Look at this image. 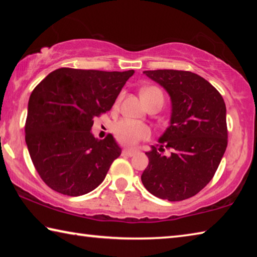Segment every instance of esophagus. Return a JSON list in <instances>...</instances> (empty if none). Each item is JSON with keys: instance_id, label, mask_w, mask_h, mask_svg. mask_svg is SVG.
Instances as JSON below:
<instances>
[{"instance_id": "esophagus-1", "label": "esophagus", "mask_w": 257, "mask_h": 257, "mask_svg": "<svg viewBox=\"0 0 257 257\" xmlns=\"http://www.w3.org/2000/svg\"><path fill=\"white\" fill-rule=\"evenodd\" d=\"M136 154V150H133V149H124L122 151V155L123 156H133Z\"/></svg>"}]
</instances>
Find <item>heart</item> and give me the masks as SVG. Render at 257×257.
I'll return each instance as SVG.
<instances>
[{
	"instance_id": "heart-1",
	"label": "heart",
	"mask_w": 257,
	"mask_h": 257,
	"mask_svg": "<svg viewBox=\"0 0 257 257\" xmlns=\"http://www.w3.org/2000/svg\"><path fill=\"white\" fill-rule=\"evenodd\" d=\"M153 92H161L156 87H146L141 92L142 98H144L146 95ZM113 132L115 134V137L123 145H136L138 142L143 141L150 137L151 132L150 128L145 123L138 122L130 119H122L118 121L113 127Z\"/></svg>"
}]
</instances>
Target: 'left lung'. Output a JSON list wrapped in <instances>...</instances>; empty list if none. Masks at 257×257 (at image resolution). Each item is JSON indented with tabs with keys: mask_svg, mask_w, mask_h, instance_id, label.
<instances>
[{
	"mask_svg": "<svg viewBox=\"0 0 257 257\" xmlns=\"http://www.w3.org/2000/svg\"><path fill=\"white\" fill-rule=\"evenodd\" d=\"M171 97L170 125L160 137V149L146 152L149 165L142 182L154 196L184 201L212 180L228 145L225 104L203 77L182 70H147ZM163 147L173 150L168 158Z\"/></svg>",
	"mask_w": 257,
	"mask_h": 257,
	"instance_id": "8db88e82",
	"label": "left lung"
}]
</instances>
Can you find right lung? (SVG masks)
Here are the masks:
<instances>
[{
	"instance_id": "right-lung-1",
	"label": "right lung",
	"mask_w": 257,
	"mask_h": 257,
	"mask_svg": "<svg viewBox=\"0 0 257 257\" xmlns=\"http://www.w3.org/2000/svg\"><path fill=\"white\" fill-rule=\"evenodd\" d=\"M134 70L60 68L35 87L28 102L26 144L45 184L60 194L80 196L104 180L121 149L108 134L95 138V116L111 110Z\"/></svg>"
}]
</instances>
